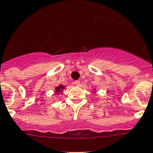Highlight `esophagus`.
Here are the masks:
<instances>
[{
  "mask_svg": "<svg viewBox=\"0 0 153 153\" xmlns=\"http://www.w3.org/2000/svg\"><path fill=\"white\" fill-rule=\"evenodd\" d=\"M81 84V82L79 80H76V81H74V85H77V86H79Z\"/></svg>",
  "mask_w": 153,
  "mask_h": 153,
  "instance_id": "esophagus-1",
  "label": "esophagus"
}]
</instances>
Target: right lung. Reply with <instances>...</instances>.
<instances>
[{
    "label": "right lung",
    "instance_id": "right-lung-1",
    "mask_svg": "<svg viewBox=\"0 0 153 153\" xmlns=\"http://www.w3.org/2000/svg\"><path fill=\"white\" fill-rule=\"evenodd\" d=\"M63 88H64V87L63 86H59V87H57V88H56V92H60V91H61V89H63Z\"/></svg>",
    "mask_w": 153,
    "mask_h": 153
}]
</instances>
